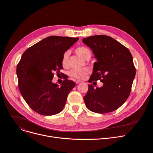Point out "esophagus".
I'll return each mask as SVG.
<instances>
[{
    "label": "esophagus",
    "mask_w": 153,
    "mask_h": 153,
    "mask_svg": "<svg viewBox=\"0 0 153 153\" xmlns=\"http://www.w3.org/2000/svg\"><path fill=\"white\" fill-rule=\"evenodd\" d=\"M75 82H76V84H79L80 82H81V81H79V80H76V81H75Z\"/></svg>",
    "instance_id": "obj_1"
}]
</instances>
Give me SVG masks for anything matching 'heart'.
<instances>
[{"mask_svg": "<svg viewBox=\"0 0 153 153\" xmlns=\"http://www.w3.org/2000/svg\"><path fill=\"white\" fill-rule=\"evenodd\" d=\"M76 53L81 57L83 59L87 60L91 57V51L89 48L84 46H80L77 48L75 50ZM70 56V51H66L64 52L62 56L61 63L63 67L67 68L69 66V58ZM89 69L87 68H84L82 69H74L70 71L69 75L75 79H85L87 74L89 73Z\"/></svg>", "mask_w": 153, "mask_h": 153, "instance_id": "1", "label": "heart"}]
</instances>
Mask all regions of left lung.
<instances>
[{"label": "left lung", "instance_id": "obj_1", "mask_svg": "<svg viewBox=\"0 0 153 153\" xmlns=\"http://www.w3.org/2000/svg\"><path fill=\"white\" fill-rule=\"evenodd\" d=\"M97 61L94 62L90 83L100 81L103 86L94 89L89 84L84 97L87 108L97 114H106L121 107L130 94L136 74L133 57L127 48L108 36L85 38Z\"/></svg>", "mask_w": 153, "mask_h": 153}]
</instances>
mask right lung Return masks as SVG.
<instances>
[{"label": "right lung", "mask_w": 153, "mask_h": 153, "mask_svg": "<svg viewBox=\"0 0 153 153\" xmlns=\"http://www.w3.org/2000/svg\"><path fill=\"white\" fill-rule=\"evenodd\" d=\"M79 38L50 36L23 53L17 66L19 88L29 107L43 115L59 114L76 85L64 79L61 86L53 83L54 72H60L62 56Z\"/></svg>", "instance_id": "1"}]
</instances>
